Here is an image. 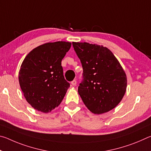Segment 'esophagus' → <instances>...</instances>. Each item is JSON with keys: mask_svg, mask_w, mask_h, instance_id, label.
<instances>
[{"mask_svg": "<svg viewBox=\"0 0 151 151\" xmlns=\"http://www.w3.org/2000/svg\"><path fill=\"white\" fill-rule=\"evenodd\" d=\"M71 85L73 86H76V80H73L72 82H71Z\"/></svg>", "mask_w": 151, "mask_h": 151, "instance_id": "esophagus-1", "label": "esophagus"}]
</instances>
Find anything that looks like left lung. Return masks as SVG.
<instances>
[{
	"label": "left lung",
	"mask_w": 151,
	"mask_h": 151,
	"mask_svg": "<svg viewBox=\"0 0 151 151\" xmlns=\"http://www.w3.org/2000/svg\"><path fill=\"white\" fill-rule=\"evenodd\" d=\"M83 66L78 94L94 114L109 112L118 105L127 89V76L111 50L88 42H73Z\"/></svg>",
	"instance_id": "1"
}]
</instances>
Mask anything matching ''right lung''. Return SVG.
Masks as SVG:
<instances>
[{
  "mask_svg": "<svg viewBox=\"0 0 151 151\" xmlns=\"http://www.w3.org/2000/svg\"><path fill=\"white\" fill-rule=\"evenodd\" d=\"M70 47L68 42H48L25 57L19 71V84L35 109L47 113L62 102L70 84L64 77L61 61Z\"/></svg>",
  "mask_w": 151,
  "mask_h": 151,
  "instance_id": "obj_1",
  "label": "right lung"
}]
</instances>
